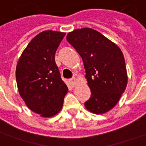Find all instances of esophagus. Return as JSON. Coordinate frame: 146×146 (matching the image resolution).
Listing matches in <instances>:
<instances>
[{
    "label": "esophagus",
    "mask_w": 146,
    "mask_h": 146,
    "mask_svg": "<svg viewBox=\"0 0 146 146\" xmlns=\"http://www.w3.org/2000/svg\"><path fill=\"white\" fill-rule=\"evenodd\" d=\"M71 82H72V85H73V86H75V84H76V81H77V79H76V78L75 77H73L72 78H71Z\"/></svg>",
    "instance_id": "34e87169"
}]
</instances>
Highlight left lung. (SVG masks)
Returning a JSON list of instances; mask_svg holds the SVG:
<instances>
[{
  "label": "left lung",
  "instance_id": "left-lung-1",
  "mask_svg": "<svg viewBox=\"0 0 146 146\" xmlns=\"http://www.w3.org/2000/svg\"><path fill=\"white\" fill-rule=\"evenodd\" d=\"M67 40L83 60L91 90L85 107L93 113H107L117 104L127 86V70L121 49L90 28L72 31Z\"/></svg>",
  "mask_w": 146,
  "mask_h": 146
}]
</instances>
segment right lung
<instances>
[{
    "label": "right lung",
    "instance_id": "add662e5",
    "mask_svg": "<svg viewBox=\"0 0 146 146\" xmlns=\"http://www.w3.org/2000/svg\"><path fill=\"white\" fill-rule=\"evenodd\" d=\"M64 33L43 31L32 39L16 67L19 94L29 109L43 117L60 112L68 87L55 63V53Z\"/></svg>",
    "mask_w": 146,
    "mask_h": 146
}]
</instances>
